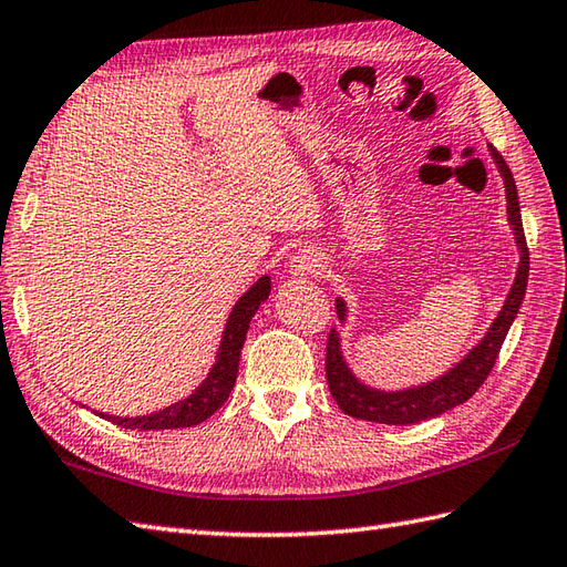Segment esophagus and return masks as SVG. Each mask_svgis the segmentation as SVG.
I'll use <instances>...</instances> for the list:
<instances>
[{"mask_svg": "<svg viewBox=\"0 0 567 567\" xmlns=\"http://www.w3.org/2000/svg\"><path fill=\"white\" fill-rule=\"evenodd\" d=\"M322 269V257L318 249H300L298 255L288 261V274L296 276V279H306V276H316Z\"/></svg>", "mask_w": 567, "mask_h": 567, "instance_id": "1", "label": "esophagus"}]
</instances>
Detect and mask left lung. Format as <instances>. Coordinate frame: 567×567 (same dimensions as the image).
I'll return each mask as SVG.
<instances>
[{
  "mask_svg": "<svg viewBox=\"0 0 567 567\" xmlns=\"http://www.w3.org/2000/svg\"><path fill=\"white\" fill-rule=\"evenodd\" d=\"M489 155H493L495 165L505 179V194H507V220L514 230V240L522 251L519 269L514 276V284L507 293L505 306L497 312V318L489 324L485 337L477 342L468 354H465L454 369H449L439 379L414 385L405 390H379L367 383H361L354 373L349 371L347 361L342 357V344H339V334L332 327L330 337H327V359H324V373L330 393L342 408L344 414L357 420L379 422V424H417L424 420L439 417V414L449 412L451 408L463 405L465 400L475 395V390L485 383V379L493 371L502 342L509 332V327L517 318L519 306L526 293V281H529V247H526V237L522 228V210H519V194L517 184H514L512 172L507 162L502 159L497 150L489 145ZM337 316L339 320H347V303L337 298Z\"/></svg>",
  "mask_w": 567,
  "mask_h": 567,
  "instance_id": "1",
  "label": "left lung"
}]
</instances>
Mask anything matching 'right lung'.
<instances>
[{"label":"right lung","instance_id":"add662e5","mask_svg":"<svg viewBox=\"0 0 567 567\" xmlns=\"http://www.w3.org/2000/svg\"><path fill=\"white\" fill-rule=\"evenodd\" d=\"M269 293H271V279L269 276H261L257 284H251V288L245 296L237 298V303L228 316V322H225L216 363H213L206 381L200 383L192 395L174 402V405L159 412L141 414V417H113V414H104V412H96V414H102L104 420L123 426V430H141V432L182 430V426H194L208 420L210 414L216 412L225 400H228L230 390L235 388L237 367H240V351L249 330V320L255 318V312L259 310L264 300L269 298Z\"/></svg>","mask_w":567,"mask_h":567}]
</instances>
